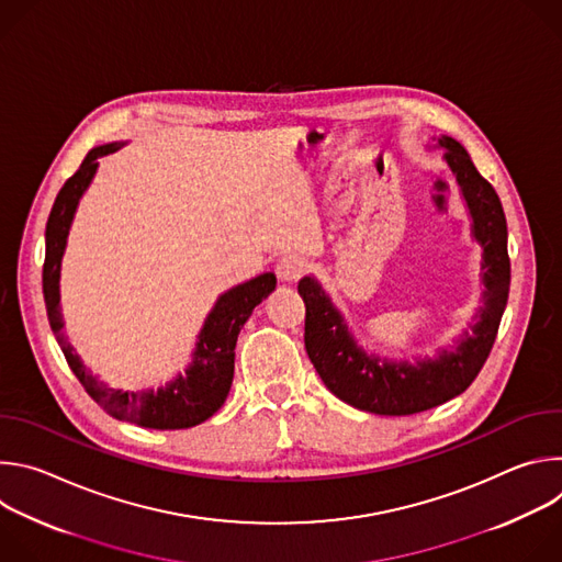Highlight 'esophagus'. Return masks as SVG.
I'll return each instance as SVG.
<instances>
[{
  "instance_id": "esophagus-1",
  "label": "esophagus",
  "mask_w": 562,
  "mask_h": 562,
  "mask_svg": "<svg viewBox=\"0 0 562 562\" xmlns=\"http://www.w3.org/2000/svg\"><path fill=\"white\" fill-rule=\"evenodd\" d=\"M276 271H278V278H280L282 282H295V280H300L302 273L306 271V262H304L300 256H284V258L278 262Z\"/></svg>"
}]
</instances>
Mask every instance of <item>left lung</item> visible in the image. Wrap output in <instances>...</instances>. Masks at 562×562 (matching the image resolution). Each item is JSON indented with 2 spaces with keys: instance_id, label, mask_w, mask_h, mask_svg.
Instances as JSON below:
<instances>
[{
  "instance_id": "obj_1",
  "label": "left lung",
  "mask_w": 562,
  "mask_h": 562,
  "mask_svg": "<svg viewBox=\"0 0 562 562\" xmlns=\"http://www.w3.org/2000/svg\"><path fill=\"white\" fill-rule=\"evenodd\" d=\"M440 148L471 220V237L483 249L480 282L483 295L471 323L447 349L434 358L389 360L364 351L351 334L345 315L313 276L297 282L306 304L304 347L315 371L342 403L378 414L412 416L438 407L460 395L483 369L509 297L507 220L494 187L477 173L464 146L449 137H431Z\"/></svg>"
}]
</instances>
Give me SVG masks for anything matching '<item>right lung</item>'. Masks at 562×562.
Returning a JSON list of instances; mask_svg holds the SVG:
<instances>
[{"label":"right lung","instance_id":"obj_1","mask_svg":"<svg viewBox=\"0 0 562 562\" xmlns=\"http://www.w3.org/2000/svg\"><path fill=\"white\" fill-rule=\"evenodd\" d=\"M122 146L124 142H111L89 150L82 167L66 180L55 198L46 224V258L42 273L48 323L68 367L106 414L146 429H189L209 420L224 405L233 382L235 342L239 329L245 327L254 308L276 289L278 280L276 273L267 271L224 291L204 319L189 367L165 386L122 391L93 375L64 334L59 276L68 231L72 226L79 200L85 198L98 173L100 157L115 153Z\"/></svg>","mask_w":562,"mask_h":562}]
</instances>
